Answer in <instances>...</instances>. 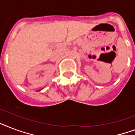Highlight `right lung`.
Masks as SVG:
<instances>
[{"label":"right lung","instance_id":"obj_1","mask_svg":"<svg viewBox=\"0 0 135 135\" xmlns=\"http://www.w3.org/2000/svg\"><path fill=\"white\" fill-rule=\"evenodd\" d=\"M40 90H41V89H40ZM40 90H39V91H40Z\"/></svg>","mask_w":135,"mask_h":135}]
</instances>
